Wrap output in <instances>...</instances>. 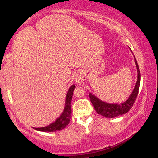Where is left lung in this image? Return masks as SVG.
I'll use <instances>...</instances> for the list:
<instances>
[{
	"label": "left lung",
	"instance_id": "8db88e82",
	"mask_svg": "<svg viewBox=\"0 0 158 158\" xmlns=\"http://www.w3.org/2000/svg\"><path fill=\"white\" fill-rule=\"evenodd\" d=\"M135 61L137 70V80L133 91L130 94L129 97L124 102L119 103V104H118V103H112L111 104V103L106 102L99 99L95 95L89 92L90 102L94 106V108H95L96 111L99 114L102 115V117H107V118H114V117H118V116L123 115V114H125L127 112L129 111L131 107L133 106V104L136 100V98L138 95L139 84H140V72H139L138 64H137L135 57Z\"/></svg>",
	"mask_w": 158,
	"mask_h": 158
}]
</instances>
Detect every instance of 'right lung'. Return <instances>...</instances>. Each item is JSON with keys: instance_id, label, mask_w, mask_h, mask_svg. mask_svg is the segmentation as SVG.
<instances>
[{"instance_id": "obj_1", "label": "right lung", "mask_w": 158, "mask_h": 158, "mask_svg": "<svg viewBox=\"0 0 158 158\" xmlns=\"http://www.w3.org/2000/svg\"><path fill=\"white\" fill-rule=\"evenodd\" d=\"M75 88V85H72L68 89L66 95V99H65V106L61 115L51 124L45 127H41V128H33L34 129L39 131L54 132L64 129L65 127L68 126L70 121V118H71V105L70 103H71L72 96H73Z\"/></svg>"}]
</instances>
